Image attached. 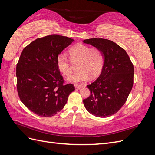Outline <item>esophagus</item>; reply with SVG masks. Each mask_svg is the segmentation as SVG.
<instances>
[{"label":"esophagus","mask_w":155,"mask_h":155,"mask_svg":"<svg viewBox=\"0 0 155 155\" xmlns=\"http://www.w3.org/2000/svg\"><path fill=\"white\" fill-rule=\"evenodd\" d=\"M75 88L77 89H81L82 88V87L81 85H75Z\"/></svg>","instance_id":"34e87169"}]
</instances>
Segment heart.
I'll list each match as a JSON object with an SVG mask.
<instances>
[{
  "mask_svg": "<svg viewBox=\"0 0 155 155\" xmlns=\"http://www.w3.org/2000/svg\"><path fill=\"white\" fill-rule=\"evenodd\" d=\"M68 53L72 61H79L77 66L79 70L70 75L67 78L68 81L71 83L86 81L89 76L94 78L100 74L104 59L100 50L91 48L87 45L79 44L70 48ZM57 65L64 76H68L71 73V64L65 54H62L58 56Z\"/></svg>",
  "mask_w": 155,
  "mask_h": 155,
  "instance_id": "obj_1",
  "label": "heart"
}]
</instances>
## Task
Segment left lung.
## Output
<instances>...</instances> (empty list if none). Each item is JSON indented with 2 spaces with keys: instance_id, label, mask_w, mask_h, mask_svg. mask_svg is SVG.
<instances>
[{
  "instance_id": "left-lung-1",
  "label": "left lung",
  "mask_w": 155,
  "mask_h": 155,
  "mask_svg": "<svg viewBox=\"0 0 155 155\" xmlns=\"http://www.w3.org/2000/svg\"><path fill=\"white\" fill-rule=\"evenodd\" d=\"M83 42L100 50L104 59L100 76L87 85L91 96L83 100V104L94 116H110L124 105L132 90L133 64L125 50L113 41L92 38Z\"/></svg>"
}]
</instances>
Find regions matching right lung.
<instances>
[{
  "label": "right lung",
  "mask_w": 155,
  "mask_h": 155,
  "mask_svg": "<svg viewBox=\"0 0 155 155\" xmlns=\"http://www.w3.org/2000/svg\"><path fill=\"white\" fill-rule=\"evenodd\" d=\"M56 34L38 38L23 49L16 68L17 88L21 101L42 117H51L61 110L74 91L64 85L57 65L61 51L74 42Z\"/></svg>",
  "instance_id": "1"
}]
</instances>
